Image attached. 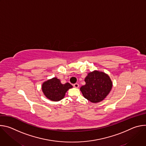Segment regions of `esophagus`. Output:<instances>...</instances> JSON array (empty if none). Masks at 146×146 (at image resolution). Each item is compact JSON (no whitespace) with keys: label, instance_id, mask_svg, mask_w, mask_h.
Segmentation results:
<instances>
[{"label":"esophagus","instance_id":"1","mask_svg":"<svg viewBox=\"0 0 146 146\" xmlns=\"http://www.w3.org/2000/svg\"><path fill=\"white\" fill-rule=\"evenodd\" d=\"M73 86H74V87L77 88H78L79 85H78V84H77V83H76V84H74L73 85Z\"/></svg>","mask_w":146,"mask_h":146}]
</instances>
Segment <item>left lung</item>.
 I'll use <instances>...</instances> for the list:
<instances>
[{
  "mask_svg": "<svg viewBox=\"0 0 146 146\" xmlns=\"http://www.w3.org/2000/svg\"><path fill=\"white\" fill-rule=\"evenodd\" d=\"M86 84L80 88L83 96L92 103H99L110 93L113 82L108 74L94 70L90 72L84 80Z\"/></svg>",
  "mask_w": 146,
  "mask_h": 146,
  "instance_id": "1",
  "label": "left lung"
}]
</instances>
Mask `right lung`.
Masks as SVG:
<instances>
[{
  "label": "right lung",
  "instance_id": "1",
  "mask_svg": "<svg viewBox=\"0 0 146 146\" xmlns=\"http://www.w3.org/2000/svg\"><path fill=\"white\" fill-rule=\"evenodd\" d=\"M73 86L69 82L62 84L59 79L53 77L44 81L41 87L42 91L47 98L51 101L57 102L63 99L66 92Z\"/></svg>",
  "mask_w": 146,
  "mask_h": 146
}]
</instances>
